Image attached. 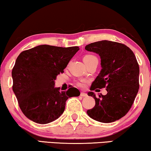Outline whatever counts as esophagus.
Returning <instances> with one entry per match:
<instances>
[{"label":"esophagus","instance_id":"1","mask_svg":"<svg viewBox=\"0 0 151 151\" xmlns=\"http://www.w3.org/2000/svg\"><path fill=\"white\" fill-rule=\"evenodd\" d=\"M80 96H82V97H86L87 96H88V94H87L86 93H85V92H81V93Z\"/></svg>","mask_w":151,"mask_h":151}]
</instances>
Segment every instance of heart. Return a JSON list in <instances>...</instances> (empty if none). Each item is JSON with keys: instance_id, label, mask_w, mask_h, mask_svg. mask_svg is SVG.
Returning <instances> with one entry per match:
<instances>
[{"instance_id": "obj_1", "label": "heart", "mask_w": 151, "mask_h": 151, "mask_svg": "<svg viewBox=\"0 0 151 151\" xmlns=\"http://www.w3.org/2000/svg\"><path fill=\"white\" fill-rule=\"evenodd\" d=\"M83 61L84 62L86 63V65H88L89 63L93 62V61H98V59L96 56L93 55H85L83 57ZM77 85L78 86H83V83L82 81L81 82H78Z\"/></svg>"}]
</instances>
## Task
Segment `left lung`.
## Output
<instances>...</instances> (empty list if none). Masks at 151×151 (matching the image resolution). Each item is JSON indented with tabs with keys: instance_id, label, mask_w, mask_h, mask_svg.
<instances>
[{
	"instance_id": "left-lung-1",
	"label": "left lung",
	"mask_w": 151,
	"mask_h": 151,
	"mask_svg": "<svg viewBox=\"0 0 151 151\" xmlns=\"http://www.w3.org/2000/svg\"><path fill=\"white\" fill-rule=\"evenodd\" d=\"M85 49L99 54L102 69L90 90L105 88L107 94L96 98L93 92L95 106L87 114L101 122H115L127 114L139 90V68L133 52L124 44L102 40L87 45Z\"/></svg>"
}]
</instances>
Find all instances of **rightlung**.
Wrapping results in <instances>:
<instances>
[{"label": "right lung", "mask_w": 151, "mask_h": 151, "mask_svg": "<svg viewBox=\"0 0 151 151\" xmlns=\"http://www.w3.org/2000/svg\"><path fill=\"white\" fill-rule=\"evenodd\" d=\"M79 50L78 46L63 48L40 45L22 51L12 69V89L21 111L29 120L47 124L63 113L69 98L80 92L70 88L60 92L55 88L57 76L63 73L69 61Z\"/></svg>", "instance_id": "right-lung-1"}]
</instances>
